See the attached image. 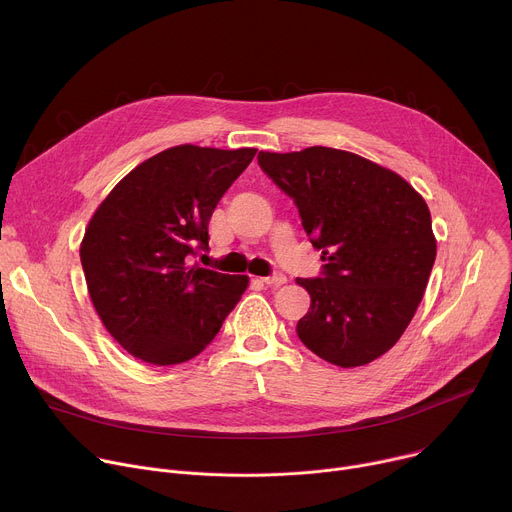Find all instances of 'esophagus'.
<instances>
[{"instance_id": "obj_1", "label": "esophagus", "mask_w": 512, "mask_h": 512, "mask_svg": "<svg viewBox=\"0 0 512 512\" xmlns=\"http://www.w3.org/2000/svg\"><path fill=\"white\" fill-rule=\"evenodd\" d=\"M261 281H263L265 285L277 287V285H283V283L287 281V277H285L283 273H275V275H269V277H261Z\"/></svg>"}]
</instances>
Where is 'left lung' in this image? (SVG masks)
Listing matches in <instances>:
<instances>
[{
    "label": "left lung",
    "mask_w": 512,
    "mask_h": 512,
    "mask_svg": "<svg viewBox=\"0 0 512 512\" xmlns=\"http://www.w3.org/2000/svg\"><path fill=\"white\" fill-rule=\"evenodd\" d=\"M257 160L326 261L324 277L296 279L312 300L300 340L342 369L373 362L409 326L435 261L423 196L397 172L322 145Z\"/></svg>",
    "instance_id": "8db88e82"
}]
</instances>
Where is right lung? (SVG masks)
I'll return each mask as SVG.
<instances>
[{
	"instance_id": "1",
	"label": "right lung",
	"mask_w": 512,
	"mask_h": 512,
	"mask_svg": "<svg viewBox=\"0 0 512 512\" xmlns=\"http://www.w3.org/2000/svg\"><path fill=\"white\" fill-rule=\"evenodd\" d=\"M255 148L176 145L135 166L93 212L81 243L91 302L135 358L168 367L200 354L249 285L190 265L214 206Z\"/></svg>"
}]
</instances>
